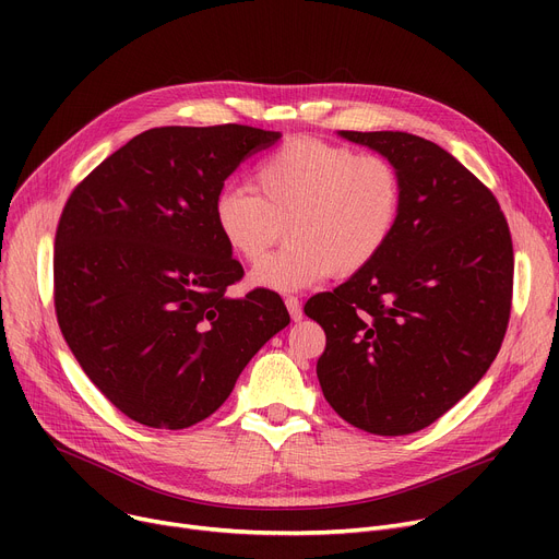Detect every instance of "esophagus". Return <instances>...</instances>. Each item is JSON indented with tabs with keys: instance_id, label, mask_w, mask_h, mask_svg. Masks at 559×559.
Instances as JSON below:
<instances>
[{
	"instance_id": "1",
	"label": "esophagus",
	"mask_w": 559,
	"mask_h": 559,
	"mask_svg": "<svg viewBox=\"0 0 559 559\" xmlns=\"http://www.w3.org/2000/svg\"><path fill=\"white\" fill-rule=\"evenodd\" d=\"M285 306H287L292 319H295V321H301V319H304V310H301V304H299L297 297H287V299H285Z\"/></svg>"
}]
</instances>
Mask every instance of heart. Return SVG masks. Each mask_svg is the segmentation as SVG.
<instances>
[{
  "instance_id": "obj_1",
  "label": "heart",
  "mask_w": 559,
  "mask_h": 559,
  "mask_svg": "<svg viewBox=\"0 0 559 559\" xmlns=\"http://www.w3.org/2000/svg\"><path fill=\"white\" fill-rule=\"evenodd\" d=\"M253 191L219 192L215 226L249 264L270 253L285 226L289 245L251 274L255 287L274 292H299L331 274L365 270L390 242L403 197L388 158L317 138L285 140L264 156Z\"/></svg>"
}]
</instances>
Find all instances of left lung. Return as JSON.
I'll return each mask as SVG.
<instances>
[{
  "label": "left lung",
  "instance_id": "left-lung-1",
  "mask_svg": "<svg viewBox=\"0 0 559 559\" xmlns=\"http://www.w3.org/2000/svg\"><path fill=\"white\" fill-rule=\"evenodd\" d=\"M388 158L401 215L385 249L306 304L335 413L373 435L417 432L487 373L508 331L514 255L493 194L442 146L403 131H337Z\"/></svg>",
  "mask_w": 559,
  "mask_h": 559
}]
</instances>
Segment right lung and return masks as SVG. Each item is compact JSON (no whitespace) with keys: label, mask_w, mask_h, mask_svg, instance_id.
I'll return each instance as SVG.
<instances>
[{"label":"right lung","mask_w":559,"mask_h":559,"mask_svg":"<svg viewBox=\"0 0 559 559\" xmlns=\"http://www.w3.org/2000/svg\"><path fill=\"white\" fill-rule=\"evenodd\" d=\"M278 138L242 124L150 129L70 194L53 249L58 326L129 419L181 430L211 417L289 324L272 289L226 297L245 270L213 215L228 176Z\"/></svg>","instance_id":"right-lung-1"}]
</instances>
